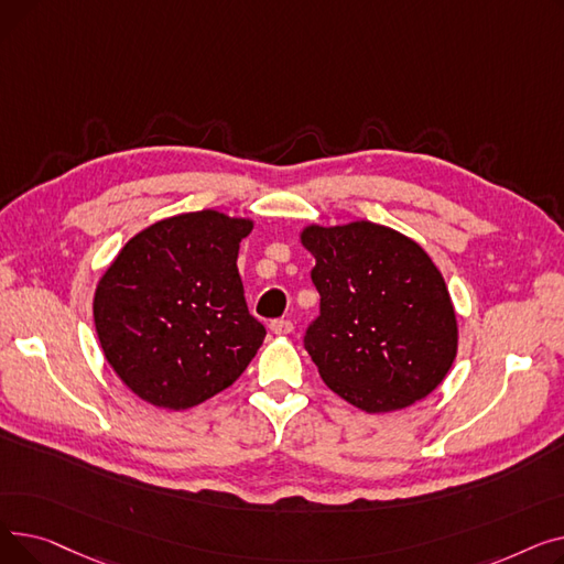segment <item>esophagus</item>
Returning <instances> with one entry per match:
<instances>
[{"label": "esophagus", "instance_id": "obj_1", "mask_svg": "<svg viewBox=\"0 0 564 564\" xmlns=\"http://www.w3.org/2000/svg\"><path fill=\"white\" fill-rule=\"evenodd\" d=\"M270 329H272V334H276V336H288V334L292 332V322H290V319H274V322L270 324Z\"/></svg>", "mask_w": 564, "mask_h": 564}]
</instances>
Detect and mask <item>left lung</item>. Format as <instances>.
Here are the masks:
<instances>
[{"mask_svg": "<svg viewBox=\"0 0 564 564\" xmlns=\"http://www.w3.org/2000/svg\"><path fill=\"white\" fill-rule=\"evenodd\" d=\"M300 242L315 258L319 317L304 343L322 381L366 413L427 398L459 345L448 285L427 251L368 219L308 224Z\"/></svg>", "mask_w": 564, "mask_h": 564, "instance_id": "8db88e82", "label": "left lung"}]
</instances>
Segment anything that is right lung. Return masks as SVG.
Wrapping results in <instances>:
<instances>
[{
  "label": "right lung",
  "instance_id": "right-lung-1",
  "mask_svg": "<svg viewBox=\"0 0 564 564\" xmlns=\"http://www.w3.org/2000/svg\"><path fill=\"white\" fill-rule=\"evenodd\" d=\"M253 219L166 217L118 251L94 294L105 359L143 402L185 411L228 389L264 340L237 272Z\"/></svg>",
  "mask_w": 564,
  "mask_h": 564
}]
</instances>
